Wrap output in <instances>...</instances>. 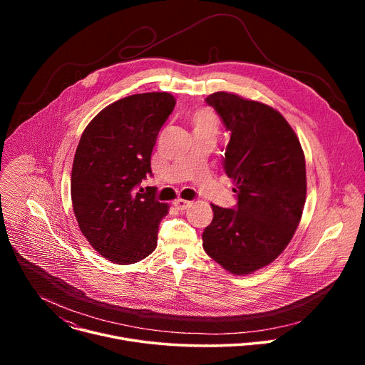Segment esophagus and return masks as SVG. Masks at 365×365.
Listing matches in <instances>:
<instances>
[{
  "mask_svg": "<svg viewBox=\"0 0 365 365\" xmlns=\"http://www.w3.org/2000/svg\"><path fill=\"white\" fill-rule=\"evenodd\" d=\"M192 205V202L190 200H185V199H178L176 202H175V206L178 207L179 211H185V210H187V207Z\"/></svg>",
  "mask_w": 365,
  "mask_h": 365,
  "instance_id": "1",
  "label": "esophagus"
}]
</instances>
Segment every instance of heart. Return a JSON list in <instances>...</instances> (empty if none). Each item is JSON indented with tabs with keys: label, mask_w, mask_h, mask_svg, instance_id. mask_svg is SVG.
I'll return each mask as SVG.
<instances>
[{
	"label": "heart",
	"mask_w": 365,
	"mask_h": 365,
	"mask_svg": "<svg viewBox=\"0 0 365 365\" xmlns=\"http://www.w3.org/2000/svg\"><path fill=\"white\" fill-rule=\"evenodd\" d=\"M192 127L195 133H218L220 121L214 111L199 110L192 115Z\"/></svg>",
	"instance_id": "b5f03b06"
}]
</instances>
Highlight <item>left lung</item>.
<instances>
[{
    "instance_id": "obj_1",
    "label": "left lung",
    "mask_w": 365,
    "mask_h": 365,
    "mask_svg": "<svg viewBox=\"0 0 365 365\" xmlns=\"http://www.w3.org/2000/svg\"><path fill=\"white\" fill-rule=\"evenodd\" d=\"M205 101L231 133L224 169L237 206L211 203L203 250L230 273L250 274L274 262L294 235L306 200L304 154L286 118L266 103L230 92Z\"/></svg>"
}]
</instances>
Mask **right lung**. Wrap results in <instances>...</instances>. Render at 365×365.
Listing matches in <instances>:
<instances>
[{"mask_svg":"<svg viewBox=\"0 0 365 365\" xmlns=\"http://www.w3.org/2000/svg\"><path fill=\"white\" fill-rule=\"evenodd\" d=\"M168 92L135 93L103 108L79 140L71 178L78 225L88 242L115 264H133L158 247L159 224L169 205L154 189L141 193L151 175V151L175 108Z\"/></svg>","mask_w":365,"mask_h":365,"instance_id":"add662e5","label":"right lung"}]
</instances>
